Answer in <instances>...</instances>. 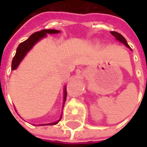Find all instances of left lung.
I'll list each match as a JSON object with an SVG mask.
<instances>
[{"label":"left lung","instance_id":"left-lung-1","mask_svg":"<svg viewBox=\"0 0 147 147\" xmlns=\"http://www.w3.org/2000/svg\"><path fill=\"white\" fill-rule=\"evenodd\" d=\"M110 33L112 34H113V35L115 37V38H116V39H117V41H119V42H120L121 43H123V45H126L127 48H129L131 50V49L130 48V46L128 45V44H127V42L126 39L124 38H123V37L120 34H119L118 32H116V31H111Z\"/></svg>","mask_w":147,"mask_h":147}]
</instances>
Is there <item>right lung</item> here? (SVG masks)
I'll return each instance as SVG.
<instances>
[{"instance_id":"1","label":"right lung","mask_w":147,"mask_h":147,"mask_svg":"<svg viewBox=\"0 0 147 147\" xmlns=\"http://www.w3.org/2000/svg\"><path fill=\"white\" fill-rule=\"evenodd\" d=\"M61 31L58 30H52V29H48V30H42L38 32L34 33L33 34H31L28 38L24 41L22 43H20L19 46L16 49V53L15 57L12 59V62H11V70H16L18 67V66L20 65L21 63V61H23V59L25 57V56L27 54V53L30 51L31 49L33 48L34 45L36 44L37 42H38L41 39L43 38H45L47 36V34H58L60 33ZM66 98H67V90H66V86H64V100H63V107H64V103L66 101ZM62 115L60 117V119L53 122V123H45V124H39L38 126H42V125H54L58 123V122L61 120Z\"/></svg>"}]
</instances>
